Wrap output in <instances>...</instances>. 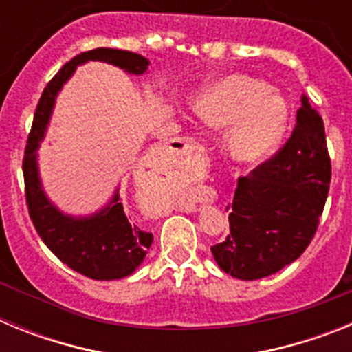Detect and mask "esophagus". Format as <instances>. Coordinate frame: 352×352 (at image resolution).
<instances>
[{"label":"esophagus","instance_id":"esophagus-1","mask_svg":"<svg viewBox=\"0 0 352 352\" xmlns=\"http://www.w3.org/2000/svg\"><path fill=\"white\" fill-rule=\"evenodd\" d=\"M185 148L190 149L192 153L199 155V157H201V155L204 153V146L199 144V142L194 141V139H188V141H185ZM194 210H195V208H194Z\"/></svg>","mask_w":352,"mask_h":352}]
</instances>
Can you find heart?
<instances>
[{
	"instance_id": "obj_1",
	"label": "heart",
	"mask_w": 352,
	"mask_h": 352,
	"mask_svg": "<svg viewBox=\"0 0 352 352\" xmlns=\"http://www.w3.org/2000/svg\"><path fill=\"white\" fill-rule=\"evenodd\" d=\"M195 111L219 129L232 126L227 135L229 153L245 164H257L278 148L287 129V105L263 80L231 76L204 89Z\"/></svg>"
}]
</instances>
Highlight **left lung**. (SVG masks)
Returning a JSON list of instances; mask_svg holds the SVG:
<instances>
[{
  "label": "left lung",
  "mask_w": 352,
  "mask_h": 352,
  "mask_svg": "<svg viewBox=\"0 0 352 352\" xmlns=\"http://www.w3.org/2000/svg\"><path fill=\"white\" fill-rule=\"evenodd\" d=\"M331 182L322 118L301 95L296 125L270 160L238 178L229 229L211 247L220 270L257 280L296 261L312 241Z\"/></svg>",
  "instance_id": "1"
}]
</instances>
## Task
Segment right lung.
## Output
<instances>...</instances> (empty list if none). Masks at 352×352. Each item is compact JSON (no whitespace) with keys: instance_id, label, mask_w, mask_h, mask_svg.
I'll return each instance as SVG.
<instances>
[{"instance_id":"right-lung-1","label":"right lung","mask_w":352,"mask_h":352,"mask_svg":"<svg viewBox=\"0 0 352 352\" xmlns=\"http://www.w3.org/2000/svg\"><path fill=\"white\" fill-rule=\"evenodd\" d=\"M89 60L105 61L135 76L144 74L149 65L144 56L135 52L98 47L80 52L61 67L43 89L36 105L33 126L24 149V192L31 222L43 243L61 263L93 280H118L132 275L139 268L153 243V234L126 217L118 192L104 210L91 217L76 219L63 214L43 192L36 167V149L51 118L56 93L79 65Z\"/></svg>"}]
</instances>
